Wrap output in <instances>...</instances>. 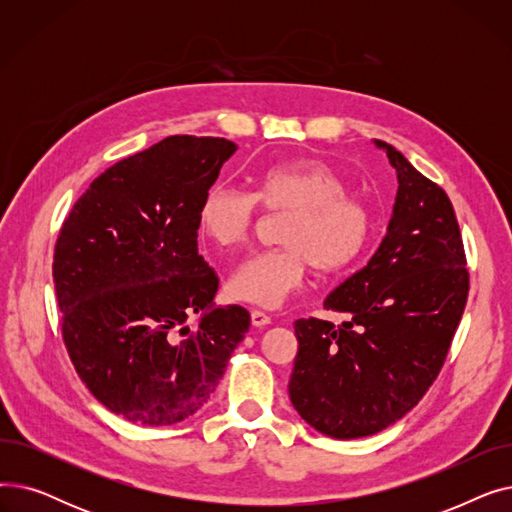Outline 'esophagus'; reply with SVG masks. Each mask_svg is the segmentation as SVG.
Wrapping results in <instances>:
<instances>
[{
  "label": "esophagus",
  "instance_id": "34e87169",
  "mask_svg": "<svg viewBox=\"0 0 512 512\" xmlns=\"http://www.w3.org/2000/svg\"><path fill=\"white\" fill-rule=\"evenodd\" d=\"M251 321H253L255 328H265L267 324H272V317L267 315L265 311H261V309H253L251 311Z\"/></svg>",
  "mask_w": 512,
  "mask_h": 512
}]
</instances>
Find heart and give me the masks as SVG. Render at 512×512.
Returning a JSON list of instances; mask_svg holds the SVG:
<instances>
[{"instance_id": "1", "label": "heart", "mask_w": 512, "mask_h": 512, "mask_svg": "<svg viewBox=\"0 0 512 512\" xmlns=\"http://www.w3.org/2000/svg\"><path fill=\"white\" fill-rule=\"evenodd\" d=\"M348 191V180L315 157L286 159L259 170L253 195L232 184H213L201 199L197 228L222 249L249 238L257 205L288 213L280 234L284 247L238 263L228 280L230 297L280 307L305 286L313 265L321 274H338L353 265L369 245L375 218L371 205Z\"/></svg>"}]
</instances>
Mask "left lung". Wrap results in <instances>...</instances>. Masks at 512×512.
<instances>
[{"mask_svg": "<svg viewBox=\"0 0 512 512\" xmlns=\"http://www.w3.org/2000/svg\"><path fill=\"white\" fill-rule=\"evenodd\" d=\"M398 191L369 263L328 294L342 326L297 319L292 407L317 432L365 438L405 417L438 378L469 292L463 238L442 188L384 141Z\"/></svg>", "mask_w": 512, "mask_h": 512, "instance_id": "left-lung-1", "label": "left lung"}]
</instances>
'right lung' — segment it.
Masks as SVG:
<instances>
[{
	"label": "right lung",
	"instance_id": "right-lung-1",
	"mask_svg": "<svg viewBox=\"0 0 512 512\" xmlns=\"http://www.w3.org/2000/svg\"><path fill=\"white\" fill-rule=\"evenodd\" d=\"M236 145L176 134L97 176L53 253L62 338L89 392L139 425L197 413L245 338V307H215L197 211ZM200 315L195 331L185 319Z\"/></svg>",
	"mask_w": 512,
	"mask_h": 512
}]
</instances>
